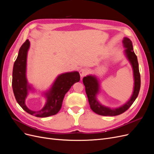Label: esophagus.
Masks as SVG:
<instances>
[{"label":"esophagus","mask_w":154,"mask_h":154,"mask_svg":"<svg viewBox=\"0 0 154 154\" xmlns=\"http://www.w3.org/2000/svg\"><path fill=\"white\" fill-rule=\"evenodd\" d=\"M88 71L87 68H82L80 70V71H79L81 77H83L85 75H87V74H88Z\"/></svg>","instance_id":"1"}]
</instances>
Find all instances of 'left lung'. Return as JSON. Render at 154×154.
<instances>
[{
    "mask_svg": "<svg viewBox=\"0 0 154 154\" xmlns=\"http://www.w3.org/2000/svg\"><path fill=\"white\" fill-rule=\"evenodd\" d=\"M123 43L125 47L127 48L125 50L126 54H127V57L133 67L135 82L133 94L131 98H130V100L127 103H126L124 105L119 107V108L116 109H111L110 108H108V107L104 106L97 101L96 97V95L97 92H98L99 88V85L97 79L95 77L92 76H88L84 77L83 79V82L85 87L86 94L91 108L93 112H94L95 113L99 115L105 116H114L125 112L133 104L134 101L136 100V97L138 96L139 90H140L141 76L139 71V65L137 56L134 53L133 50L132 42L129 38H124Z\"/></svg>",
    "mask_w": 154,
    "mask_h": 154,
    "instance_id": "8db88e82",
    "label": "left lung"
}]
</instances>
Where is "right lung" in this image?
Masks as SVG:
<instances>
[{
	"mask_svg": "<svg viewBox=\"0 0 154 154\" xmlns=\"http://www.w3.org/2000/svg\"><path fill=\"white\" fill-rule=\"evenodd\" d=\"M29 48V42L26 40L20 47L18 57L14 63L12 87L15 99L17 103L26 112L36 117L45 118L55 115L61 109L63 97L70 88L74 83L80 81V74L78 72H72L60 75L51 90L45 94L47 96V102L44 108L38 111L29 110L25 104L27 90L30 88V87L27 85L26 78L27 53Z\"/></svg>",
	"mask_w": 154,
	"mask_h": 154,
	"instance_id": "right-lung-1",
	"label": "right lung"
}]
</instances>
